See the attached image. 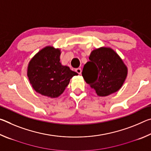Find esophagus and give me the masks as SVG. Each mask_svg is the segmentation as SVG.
<instances>
[{"instance_id": "obj_1", "label": "esophagus", "mask_w": 151, "mask_h": 151, "mask_svg": "<svg viewBox=\"0 0 151 151\" xmlns=\"http://www.w3.org/2000/svg\"><path fill=\"white\" fill-rule=\"evenodd\" d=\"M75 71L76 73H77L78 74H79V75H80V74H81V68H76L75 69Z\"/></svg>"}]
</instances>
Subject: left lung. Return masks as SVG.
<instances>
[{
  "label": "left lung",
  "instance_id": "left-lung-1",
  "mask_svg": "<svg viewBox=\"0 0 151 151\" xmlns=\"http://www.w3.org/2000/svg\"><path fill=\"white\" fill-rule=\"evenodd\" d=\"M90 61L84 66V79L99 96H106L119 91L128 75V68L120 56L111 47L94 49Z\"/></svg>",
  "mask_w": 151,
  "mask_h": 151
}]
</instances>
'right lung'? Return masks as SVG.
<instances>
[{
  "instance_id": "1",
  "label": "right lung",
  "mask_w": 151,
  "mask_h": 151,
  "mask_svg": "<svg viewBox=\"0 0 151 151\" xmlns=\"http://www.w3.org/2000/svg\"><path fill=\"white\" fill-rule=\"evenodd\" d=\"M60 49L47 46L40 50L27 66V76L37 93L48 98H57L63 93L70 78L78 73L60 61Z\"/></svg>"
}]
</instances>
